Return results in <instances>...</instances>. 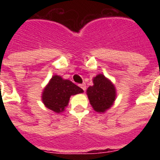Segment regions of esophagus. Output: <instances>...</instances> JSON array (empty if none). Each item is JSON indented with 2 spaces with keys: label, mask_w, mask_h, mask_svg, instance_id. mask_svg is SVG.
<instances>
[{
  "label": "esophagus",
  "mask_w": 160,
  "mask_h": 160,
  "mask_svg": "<svg viewBox=\"0 0 160 160\" xmlns=\"http://www.w3.org/2000/svg\"><path fill=\"white\" fill-rule=\"evenodd\" d=\"M80 87L82 88V90H83L84 92H85L86 89H87V87H86V85H85V84H81V85H80Z\"/></svg>",
  "instance_id": "obj_1"
}]
</instances>
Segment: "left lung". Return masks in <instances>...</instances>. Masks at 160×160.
Masks as SVG:
<instances>
[{
	"label": "left lung",
	"instance_id": "obj_1",
	"mask_svg": "<svg viewBox=\"0 0 160 160\" xmlns=\"http://www.w3.org/2000/svg\"><path fill=\"white\" fill-rule=\"evenodd\" d=\"M87 94L94 111L102 113L112 106L117 96L114 85L101 73L94 77L93 86L87 88Z\"/></svg>",
	"mask_w": 160,
	"mask_h": 160
}]
</instances>
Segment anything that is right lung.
Listing matches in <instances>:
<instances>
[{
  "label": "right lung",
  "mask_w": 160,
  "mask_h": 160,
  "mask_svg": "<svg viewBox=\"0 0 160 160\" xmlns=\"http://www.w3.org/2000/svg\"><path fill=\"white\" fill-rule=\"evenodd\" d=\"M82 92L83 90L72 81L54 75L42 91V101L48 109L60 113L65 110L72 95Z\"/></svg>",
  "instance_id": "obj_1"
}]
</instances>
